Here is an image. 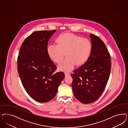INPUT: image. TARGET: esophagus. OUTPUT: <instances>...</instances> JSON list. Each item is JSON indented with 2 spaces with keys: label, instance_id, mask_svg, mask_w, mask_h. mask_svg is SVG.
Masks as SVG:
<instances>
[{
  "label": "esophagus",
  "instance_id": "1",
  "mask_svg": "<svg viewBox=\"0 0 128 128\" xmlns=\"http://www.w3.org/2000/svg\"><path fill=\"white\" fill-rule=\"evenodd\" d=\"M64 74H65V76H68V75H70V74H68V72H65Z\"/></svg>",
  "mask_w": 128,
  "mask_h": 128
}]
</instances>
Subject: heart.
<instances>
[{
	"instance_id": "b5f03b06",
	"label": "heart",
	"mask_w": 128,
	"mask_h": 128,
	"mask_svg": "<svg viewBox=\"0 0 128 128\" xmlns=\"http://www.w3.org/2000/svg\"><path fill=\"white\" fill-rule=\"evenodd\" d=\"M58 44H50L47 48L48 54L54 62H61L66 54L67 58L58 65V69L64 72L72 70L75 64L80 66L87 61L90 54L91 43L86 38L72 33H64L60 35Z\"/></svg>"
}]
</instances>
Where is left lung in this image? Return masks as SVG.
<instances>
[{"label":"left lung","mask_w":128,"mask_h":128,"mask_svg":"<svg viewBox=\"0 0 128 128\" xmlns=\"http://www.w3.org/2000/svg\"><path fill=\"white\" fill-rule=\"evenodd\" d=\"M91 50L86 62L71 74L75 97L85 104L91 103L102 94L110 76V56L103 41L90 34Z\"/></svg>","instance_id":"1"}]
</instances>
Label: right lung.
<instances>
[{
    "label": "right lung",
    "mask_w": 128,
    "mask_h": 128,
    "mask_svg": "<svg viewBox=\"0 0 128 128\" xmlns=\"http://www.w3.org/2000/svg\"><path fill=\"white\" fill-rule=\"evenodd\" d=\"M56 30L34 32L22 43L17 58V70L29 96L40 103L49 102L56 94L64 74L54 72L56 66L47 51L48 41Z\"/></svg>",
    "instance_id": "obj_1"
}]
</instances>
